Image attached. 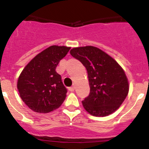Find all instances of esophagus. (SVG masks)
Listing matches in <instances>:
<instances>
[{
    "label": "esophagus",
    "mask_w": 149,
    "mask_h": 149,
    "mask_svg": "<svg viewBox=\"0 0 149 149\" xmlns=\"http://www.w3.org/2000/svg\"><path fill=\"white\" fill-rule=\"evenodd\" d=\"M74 89H75V87H74V86H71V87H69V91H71V92H74Z\"/></svg>",
    "instance_id": "1"
}]
</instances>
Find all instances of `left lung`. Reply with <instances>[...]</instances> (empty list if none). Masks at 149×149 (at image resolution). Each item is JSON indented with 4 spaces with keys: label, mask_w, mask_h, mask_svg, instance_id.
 <instances>
[{
    "label": "left lung",
    "mask_w": 149,
    "mask_h": 149,
    "mask_svg": "<svg viewBox=\"0 0 149 149\" xmlns=\"http://www.w3.org/2000/svg\"><path fill=\"white\" fill-rule=\"evenodd\" d=\"M70 54L87 70L90 93L82 101L84 109L95 116L114 113L128 94V81L123 68L110 55L94 46L74 48Z\"/></svg>",
    "instance_id": "8db88e82"
}]
</instances>
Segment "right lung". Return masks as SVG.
<instances>
[{"instance_id": "1", "label": "right lung", "mask_w": 149, "mask_h": 149, "mask_svg": "<svg viewBox=\"0 0 149 149\" xmlns=\"http://www.w3.org/2000/svg\"><path fill=\"white\" fill-rule=\"evenodd\" d=\"M70 48L50 46L24 67L18 77L17 88L21 98L30 110L47 113L60 107L65 99L67 89L56 68Z\"/></svg>"}]
</instances>
